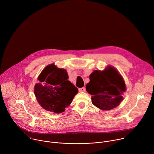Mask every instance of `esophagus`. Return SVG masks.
I'll return each instance as SVG.
<instances>
[{
  "label": "esophagus",
  "instance_id": "esophagus-1",
  "mask_svg": "<svg viewBox=\"0 0 154 154\" xmlns=\"http://www.w3.org/2000/svg\"><path fill=\"white\" fill-rule=\"evenodd\" d=\"M79 92H85L86 91V89L85 87H82V88H80L79 89Z\"/></svg>",
  "mask_w": 154,
  "mask_h": 154
}]
</instances>
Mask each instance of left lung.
I'll return each mask as SVG.
<instances>
[{
  "mask_svg": "<svg viewBox=\"0 0 154 154\" xmlns=\"http://www.w3.org/2000/svg\"><path fill=\"white\" fill-rule=\"evenodd\" d=\"M86 90L91 95L94 105L102 110H110L123 100L126 86L118 71L109 65L103 71L95 70L90 75Z\"/></svg>",
  "mask_w": 154,
  "mask_h": 154,
  "instance_id": "left-lung-1",
  "label": "left lung"
}]
</instances>
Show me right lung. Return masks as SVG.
Returning <instances> with one entry per match:
<instances>
[{"mask_svg":"<svg viewBox=\"0 0 154 154\" xmlns=\"http://www.w3.org/2000/svg\"><path fill=\"white\" fill-rule=\"evenodd\" d=\"M68 78L66 70L54 63L43 69L38 77L39 82L34 86V94L42 108L55 113L65 111L79 91Z\"/></svg>","mask_w":154,"mask_h":154,"instance_id":"right-lung-1","label":"right lung"}]
</instances>
